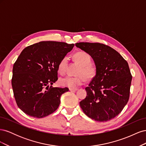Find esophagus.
Listing matches in <instances>:
<instances>
[{
	"label": "esophagus",
	"mask_w": 146,
	"mask_h": 146,
	"mask_svg": "<svg viewBox=\"0 0 146 146\" xmlns=\"http://www.w3.org/2000/svg\"><path fill=\"white\" fill-rule=\"evenodd\" d=\"M77 88H69V91H77Z\"/></svg>",
	"instance_id": "esophagus-1"
}]
</instances>
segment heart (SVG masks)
Listing matches in <instances>:
<instances>
[{
	"label": "heart",
	"instance_id": "b5f03b06",
	"mask_svg": "<svg viewBox=\"0 0 146 146\" xmlns=\"http://www.w3.org/2000/svg\"><path fill=\"white\" fill-rule=\"evenodd\" d=\"M74 58L77 62L80 64L77 76H66L61 78L59 83L61 86L70 88H76L82 85L85 83L86 79L90 80L96 76V70L93 66L91 64V58L90 55L85 52H78L74 55ZM68 64V58L64 56L60 60L58 66V72L63 74L66 72Z\"/></svg>",
	"mask_w": 146,
	"mask_h": 146
}]
</instances>
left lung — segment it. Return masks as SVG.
Listing matches in <instances>:
<instances>
[{
  "label": "left lung",
  "instance_id": "8db88e82",
  "mask_svg": "<svg viewBox=\"0 0 146 146\" xmlns=\"http://www.w3.org/2000/svg\"><path fill=\"white\" fill-rule=\"evenodd\" d=\"M76 46L93 60L96 73L80 102L84 113L94 121L111 120L129 101L132 77L127 61L113 48L100 43L78 42Z\"/></svg>",
  "mask_w": 146,
  "mask_h": 146
}]
</instances>
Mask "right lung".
Returning <instances> with one entry per match:
<instances>
[{"instance_id": "right-lung-1", "label": "right lung", "mask_w": 146, "mask_h": 146, "mask_svg": "<svg viewBox=\"0 0 146 146\" xmlns=\"http://www.w3.org/2000/svg\"><path fill=\"white\" fill-rule=\"evenodd\" d=\"M74 44L41 41L25 47L13 65L11 85L18 107L27 115L41 118L54 113L68 88H52L58 80L60 60Z\"/></svg>"}]
</instances>
